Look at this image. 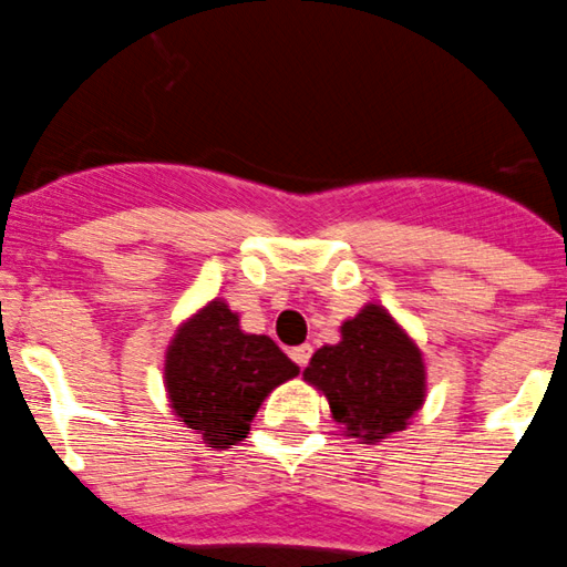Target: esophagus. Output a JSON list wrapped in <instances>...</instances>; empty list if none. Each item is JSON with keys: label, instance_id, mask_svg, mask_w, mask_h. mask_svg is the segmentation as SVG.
Returning a JSON list of instances; mask_svg holds the SVG:
<instances>
[{"label": "esophagus", "instance_id": "34e87169", "mask_svg": "<svg viewBox=\"0 0 567 567\" xmlns=\"http://www.w3.org/2000/svg\"><path fill=\"white\" fill-rule=\"evenodd\" d=\"M310 353H313V347H310V344H299V347H293V350H290V359H293L299 367H308Z\"/></svg>", "mask_w": 567, "mask_h": 567}]
</instances>
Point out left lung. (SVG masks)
<instances>
[{"label": "left lung", "instance_id": "obj_1", "mask_svg": "<svg viewBox=\"0 0 567 567\" xmlns=\"http://www.w3.org/2000/svg\"><path fill=\"white\" fill-rule=\"evenodd\" d=\"M341 339L310 355L302 379L324 395L347 437L379 446L404 432L426 401V361L384 305L367 302L341 321Z\"/></svg>", "mask_w": 567, "mask_h": 567}]
</instances>
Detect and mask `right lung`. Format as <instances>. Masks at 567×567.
<instances>
[{"label": "right lung", "instance_id": "add662e5", "mask_svg": "<svg viewBox=\"0 0 567 567\" xmlns=\"http://www.w3.org/2000/svg\"><path fill=\"white\" fill-rule=\"evenodd\" d=\"M296 375L299 367L277 341L246 333L220 296L177 324L163 355L172 412L217 452L237 446L265 398Z\"/></svg>", "mask_w": 567, "mask_h": 567}]
</instances>
